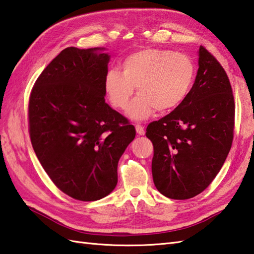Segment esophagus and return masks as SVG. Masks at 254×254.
Segmentation results:
<instances>
[{
    "mask_svg": "<svg viewBox=\"0 0 254 254\" xmlns=\"http://www.w3.org/2000/svg\"><path fill=\"white\" fill-rule=\"evenodd\" d=\"M135 130H136L137 134H139V135H144L145 134L144 127L141 126V124H135Z\"/></svg>",
    "mask_w": 254,
    "mask_h": 254,
    "instance_id": "34e87169",
    "label": "esophagus"
}]
</instances>
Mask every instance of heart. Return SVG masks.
Masks as SVG:
<instances>
[{"label": "heart", "mask_w": 254, "mask_h": 254, "mask_svg": "<svg viewBox=\"0 0 254 254\" xmlns=\"http://www.w3.org/2000/svg\"><path fill=\"white\" fill-rule=\"evenodd\" d=\"M122 73L108 72L105 88L111 105L124 109L134 94L139 96L127 107V115L145 119L156 109L169 112L182 105L195 79V64L185 53L167 49L139 50L121 63Z\"/></svg>", "instance_id": "1"}]
</instances>
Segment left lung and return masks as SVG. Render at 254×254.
<instances>
[{"label": "left lung", "mask_w": 254, "mask_h": 254, "mask_svg": "<svg viewBox=\"0 0 254 254\" xmlns=\"http://www.w3.org/2000/svg\"><path fill=\"white\" fill-rule=\"evenodd\" d=\"M190 94L169 115L149 123L155 187L188 199L206 189L222 168L234 139L235 100L224 67L203 46Z\"/></svg>", "instance_id": "1"}]
</instances>
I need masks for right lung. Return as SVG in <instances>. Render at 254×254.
I'll list each match as a JSON object with an SVG mask.
<instances>
[{
	"instance_id": "obj_1",
	"label": "right lung",
	"mask_w": 254,
	"mask_h": 254,
	"mask_svg": "<svg viewBox=\"0 0 254 254\" xmlns=\"http://www.w3.org/2000/svg\"><path fill=\"white\" fill-rule=\"evenodd\" d=\"M104 48L60 52L37 78L28 102L32 148L63 193L83 202L113 191L118 161L135 127L105 102Z\"/></svg>"
}]
</instances>
